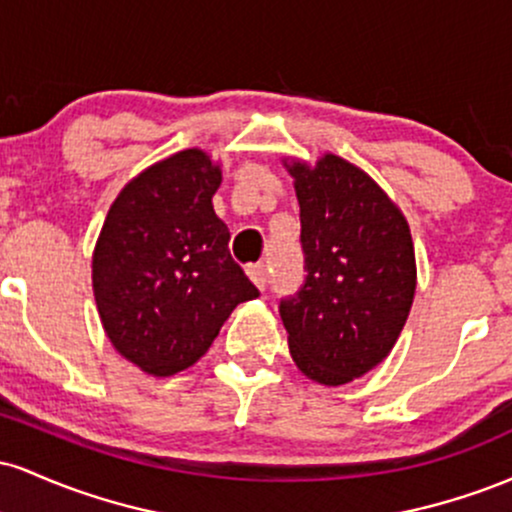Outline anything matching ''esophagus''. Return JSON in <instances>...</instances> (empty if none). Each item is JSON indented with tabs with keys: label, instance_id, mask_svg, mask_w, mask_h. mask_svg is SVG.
<instances>
[{
	"label": "esophagus",
	"instance_id": "34e87169",
	"mask_svg": "<svg viewBox=\"0 0 512 512\" xmlns=\"http://www.w3.org/2000/svg\"><path fill=\"white\" fill-rule=\"evenodd\" d=\"M248 276L252 279V284L257 286V289H264V286H267V264H264V262L248 264Z\"/></svg>",
	"mask_w": 512,
	"mask_h": 512
}]
</instances>
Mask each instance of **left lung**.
I'll return each instance as SVG.
<instances>
[{"label":"left lung","instance_id":"obj_1","mask_svg":"<svg viewBox=\"0 0 512 512\" xmlns=\"http://www.w3.org/2000/svg\"><path fill=\"white\" fill-rule=\"evenodd\" d=\"M301 204L303 284L279 315L298 368L320 385H344L378 366L407 322L416 289L404 216L363 170L327 154L293 163Z\"/></svg>","mask_w":512,"mask_h":512}]
</instances>
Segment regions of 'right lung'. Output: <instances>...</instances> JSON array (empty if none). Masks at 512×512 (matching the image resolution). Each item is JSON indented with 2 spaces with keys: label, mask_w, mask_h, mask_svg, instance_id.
<instances>
[{
  "label": "right lung",
  "mask_w": 512,
  "mask_h": 512,
  "mask_svg": "<svg viewBox=\"0 0 512 512\" xmlns=\"http://www.w3.org/2000/svg\"><path fill=\"white\" fill-rule=\"evenodd\" d=\"M219 185L209 156L187 149L137 175L105 216L93 252L98 313L115 349L149 375L190 368L233 308L260 296L211 207Z\"/></svg>",
  "instance_id": "1"
}]
</instances>
